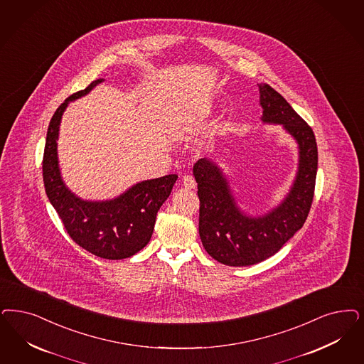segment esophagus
<instances>
[{
  "label": "esophagus",
  "mask_w": 364,
  "mask_h": 364,
  "mask_svg": "<svg viewBox=\"0 0 364 364\" xmlns=\"http://www.w3.org/2000/svg\"><path fill=\"white\" fill-rule=\"evenodd\" d=\"M181 183H183V187L186 189H193L196 187V181L193 180L192 176H184Z\"/></svg>",
  "instance_id": "1"
}]
</instances>
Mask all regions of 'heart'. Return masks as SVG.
I'll return each instance as SVG.
<instances>
[{
	"mask_svg": "<svg viewBox=\"0 0 364 364\" xmlns=\"http://www.w3.org/2000/svg\"><path fill=\"white\" fill-rule=\"evenodd\" d=\"M208 113H210V110H204V112L200 114V117H204V115H207ZM219 132H220L219 129H218V130H215V134H216V133H219Z\"/></svg>",
	"mask_w": 364,
	"mask_h": 364,
	"instance_id": "obj_1",
	"label": "heart"
}]
</instances>
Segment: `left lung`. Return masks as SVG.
I'll return each mask as SVG.
<instances>
[{"label":"left lung","instance_id":"8db88e82","mask_svg":"<svg viewBox=\"0 0 364 364\" xmlns=\"http://www.w3.org/2000/svg\"><path fill=\"white\" fill-rule=\"evenodd\" d=\"M258 87L261 121L282 126L297 144V172L288 193L276 207L250 215L239 207L219 164L207 157L195 164L201 243L213 259L228 266H250L274 255L304 226L314 200L317 173L314 132L274 88L266 83Z\"/></svg>","mask_w":364,"mask_h":364}]
</instances>
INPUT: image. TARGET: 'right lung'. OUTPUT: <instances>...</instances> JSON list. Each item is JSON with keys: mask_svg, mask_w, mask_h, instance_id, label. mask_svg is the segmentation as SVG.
Masks as SVG:
<instances>
[{"mask_svg": "<svg viewBox=\"0 0 364 364\" xmlns=\"http://www.w3.org/2000/svg\"><path fill=\"white\" fill-rule=\"evenodd\" d=\"M103 80L97 79L68 97L53 114L46 139L43 178L50 203L73 240L100 258L124 259L149 243L157 213L169 198L177 175L139 181L109 200H85L65 186L58 157L62 117L70 102L87 95Z\"/></svg>", "mask_w": 364, "mask_h": 364, "instance_id": "obj_1", "label": "right lung"}]
</instances>
